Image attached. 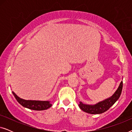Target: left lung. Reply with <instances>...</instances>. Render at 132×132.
Wrapping results in <instances>:
<instances>
[{"label":"left lung","mask_w":132,"mask_h":132,"mask_svg":"<svg viewBox=\"0 0 132 132\" xmlns=\"http://www.w3.org/2000/svg\"><path fill=\"white\" fill-rule=\"evenodd\" d=\"M122 89V81L112 96L106 100L101 102L95 105L84 104L82 102L79 103V106L83 111L91 114H100L107 111L120 98Z\"/></svg>","instance_id":"1"}]
</instances>
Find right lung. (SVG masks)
<instances>
[{"label": "right lung", "instance_id": "1", "mask_svg": "<svg viewBox=\"0 0 132 132\" xmlns=\"http://www.w3.org/2000/svg\"><path fill=\"white\" fill-rule=\"evenodd\" d=\"M13 94L16 100L21 106L28 108V109L35 110V111H43V110L47 109L50 108L52 104L47 101H35V100H25L19 98L14 92Z\"/></svg>", "mask_w": 132, "mask_h": 132}]
</instances>
